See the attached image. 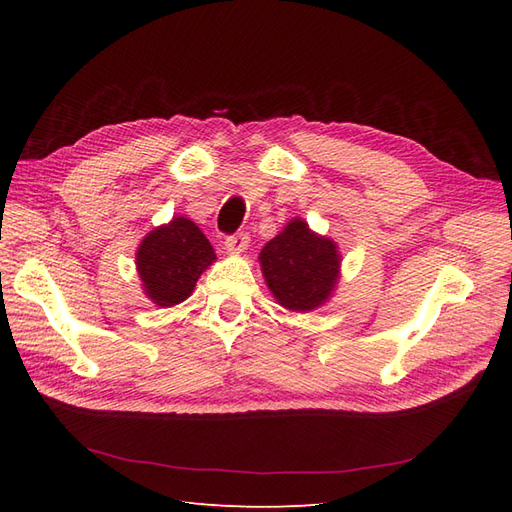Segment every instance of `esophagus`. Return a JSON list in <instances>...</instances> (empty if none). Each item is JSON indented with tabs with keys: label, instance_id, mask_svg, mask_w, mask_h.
<instances>
[{
	"label": "esophagus",
	"instance_id": "obj_1",
	"mask_svg": "<svg viewBox=\"0 0 512 512\" xmlns=\"http://www.w3.org/2000/svg\"><path fill=\"white\" fill-rule=\"evenodd\" d=\"M247 245H250V235L247 232H237V235H230L224 241L228 254H241L247 250Z\"/></svg>",
	"mask_w": 512,
	"mask_h": 512
}]
</instances>
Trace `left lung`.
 Returning a JSON list of instances; mask_svg holds the SVG:
<instances>
[{
    "label": "left lung",
    "instance_id": "8db88e82",
    "mask_svg": "<svg viewBox=\"0 0 512 512\" xmlns=\"http://www.w3.org/2000/svg\"><path fill=\"white\" fill-rule=\"evenodd\" d=\"M258 260L273 297L292 312H312L327 303L342 265L335 241L316 235L301 218L290 220L262 247Z\"/></svg>",
    "mask_w": 512,
    "mask_h": 512
}]
</instances>
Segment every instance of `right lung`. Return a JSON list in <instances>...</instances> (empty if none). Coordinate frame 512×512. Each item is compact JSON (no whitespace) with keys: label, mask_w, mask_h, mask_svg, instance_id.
Masks as SVG:
<instances>
[{"label":"right lung","mask_w":512,"mask_h":512,"mask_svg":"<svg viewBox=\"0 0 512 512\" xmlns=\"http://www.w3.org/2000/svg\"><path fill=\"white\" fill-rule=\"evenodd\" d=\"M215 260L209 239L192 220L177 215L153 228L136 250V271L147 297L173 307L192 294L198 277Z\"/></svg>","instance_id":"obj_1"}]
</instances>
